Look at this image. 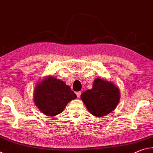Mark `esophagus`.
<instances>
[{"label": "esophagus", "mask_w": 153, "mask_h": 153, "mask_svg": "<svg viewBox=\"0 0 153 153\" xmlns=\"http://www.w3.org/2000/svg\"><path fill=\"white\" fill-rule=\"evenodd\" d=\"M76 96H77V97H78V98H79V97H81V91H78V92H76Z\"/></svg>", "instance_id": "34e87169"}]
</instances>
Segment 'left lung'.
<instances>
[{"mask_svg":"<svg viewBox=\"0 0 153 153\" xmlns=\"http://www.w3.org/2000/svg\"><path fill=\"white\" fill-rule=\"evenodd\" d=\"M81 98L90 113L101 117L116 108L120 100V91L112 82L97 78L92 89L82 93Z\"/></svg>","mask_w":153,"mask_h":153,"instance_id":"1","label":"left lung"}]
</instances>
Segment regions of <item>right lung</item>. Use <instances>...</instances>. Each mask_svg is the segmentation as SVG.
<instances>
[{
  "mask_svg": "<svg viewBox=\"0 0 153 153\" xmlns=\"http://www.w3.org/2000/svg\"><path fill=\"white\" fill-rule=\"evenodd\" d=\"M76 94L64 81L49 76L36 85L34 90V101L42 113L53 117L63 112Z\"/></svg>",
  "mask_w": 153,
  "mask_h": 153,
  "instance_id": "add662e5",
  "label": "right lung"
}]
</instances>
